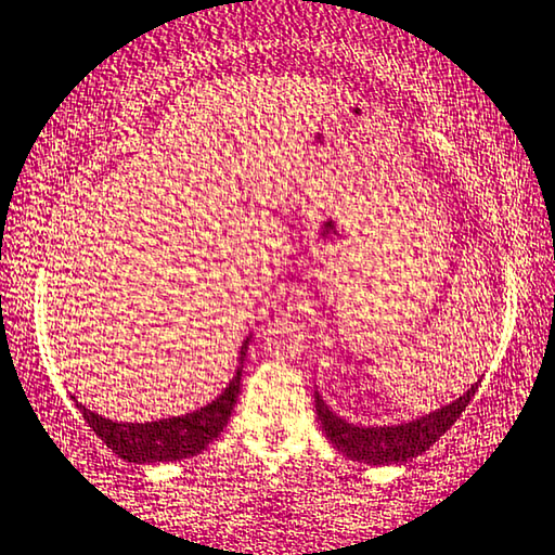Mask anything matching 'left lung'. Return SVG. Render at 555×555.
Wrapping results in <instances>:
<instances>
[{"label": "left lung", "instance_id": "1", "mask_svg": "<svg viewBox=\"0 0 555 555\" xmlns=\"http://www.w3.org/2000/svg\"><path fill=\"white\" fill-rule=\"evenodd\" d=\"M480 382L467 389L463 397L455 402L444 404V408L430 412V415L412 420V423L402 425H387V427H359L347 423L334 415L326 408L324 400L314 395L317 402V417L322 423V430L334 448L345 452L347 457L359 460V463L370 465H392V463H408V460L423 455L430 450L440 437L455 425V420L463 415L467 404H470L473 395L478 392Z\"/></svg>", "mask_w": 555, "mask_h": 555}]
</instances>
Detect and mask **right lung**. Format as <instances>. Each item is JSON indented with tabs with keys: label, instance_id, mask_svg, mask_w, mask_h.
Instances as JSON below:
<instances>
[{
	"label": "right lung",
	"instance_id": "right-lung-1",
	"mask_svg": "<svg viewBox=\"0 0 555 555\" xmlns=\"http://www.w3.org/2000/svg\"><path fill=\"white\" fill-rule=\"evenodd\" d=\"M246 347L248 339L241 347V364H244ZM238 389L241 366L231 385L223 389V395L216 397L206 408L183 417L158 420V423H113V420L90 412L80 402L75 404L82 412L85 423L92 427V433L118 457L128 460V463H173V460L198 455L223 433V427L229 425L233 404L238 400Z\"/></svg>",
	"mask_w": 555,
	"mask_h": 555
}]
</instances>
